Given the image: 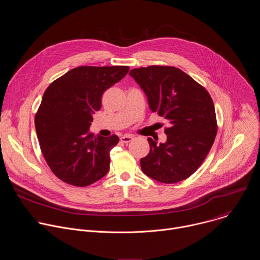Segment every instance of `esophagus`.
<instances>
[{
	"label": "esophagus",
	"instance_id": "1",
	"mask_svg": "<svg viewBox=\"0 0 260 260\" xmlns=\"http://www.w3.org/2000/svg\"><path fill=\"white\" fill-rule=\"evenodd\" d=\"M134 139V137L132 136V135H124V136H122L121 138H120V141L122 142V143H129L132 140Z\"/></svg>",
	"mask_w": 260,
	"mask_h": 260
}]
</instances>
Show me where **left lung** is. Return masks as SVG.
Returning <instances> with one entry per match:
<instances>
[{
  "label": "left lung",
  "mask_w": 260,
  "mask_h": 260,
  "mask_svg": "<svg viewBox=\"0 0 260 260\" xmlns=\"http://www.w3.org/2000/svg\"><path fill=\"white\" fill-rule=\"evenodd\" d=\"M129 75L146 93L152 112L170 123L166 143L148 138L150 152L140 160L143 173L167 184L187 179L205 160L217 134L211 95L175 67L133 69Z\"/></svg>",
  "instance_id": "obj_1"
}]
</instances>
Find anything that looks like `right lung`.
Listing matches in <instances>:
<instances>
[{
  "instance_id": "right-lung-1",
  "label": "right lung",
  "mask_w": 260,
  "mask_h": 260,
  "mask_svg": "<svg viewBox=\"0 0 260 260\" xmlns=\"http://www.w3.org/2000/svg\"><path fill=\"white\" fill-rule=\"evenodd\" d=\"M129 70L127 66H82L67 72L45 90L35 116L42 154L61 181L84 187L103 178L110 168V151L119 138L89 133L92 114L103 93Z\"/></svg>"
}]
</instances>
